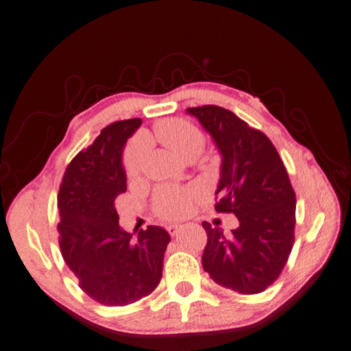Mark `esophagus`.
<instances>
[{"label": "esophagus", "mask_w": 351, "mask_h": 351, "mask_svg": "<svg viewBox=\"0 0 351 351\" xmlns=\"http://www.w3.org/2000/svg\"><path fill=\"white\" fill-rule=\"evenodd\" d=\"M180 229H182V226H178V224H169V226L167 228L168 234H169L171 237H177V234L180 232Z\"/></svg>", "instance_id": "1"}]
</instances>
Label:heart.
<instances>
[{"label": "heart", "mask_w": 351, "mask_h": 351, "mask_svg": "<svg viewBox=\"0 0 351 351\" xmlns=\"http://www.w3.org/2000/svg\"><path fill=\"white\" fill-rule=\"evenodd\" d=\"M154 133L165 147L186 160H194L204 148V134L194 123L184 119H167L158 122L154 127ZM142 165L143 151L141 148L127 153L123 158V171L128 180H136L141 176ZM200 195V189L195 186H160L153 198V210L163 220H180L193 213Z\"/></svg>", "instance_id": "obj_1"}]
</instances>
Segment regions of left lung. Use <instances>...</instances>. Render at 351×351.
<instances>
[{
    "mask_svg": "<svg viewBox=\"0 0 351 351\" xmlns=\"http://www.w3.org/2000/svg\"><path fill=\"white\" fill-rule=\"evenodd\" d=\"M223 156L215 210L235 214L230 235L203 221V269L218 286L261 293L281 275L295 243L296 197L278 151L263 131L218 105L188 108Z\"/></svg>",
    "mask_w": 351,
    "mask_h": 351,
    "instance_id": "1",
    "label": "left lung"
}]
</instances>
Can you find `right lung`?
Wrapping results in <instances>:
<instances>
[{"label":"right lung","mask_w":351,"mask_h":351,"mask_svg":"<svg viewBox=\"0 0 351 351\" xmlns=\"http://www.w3.org/2000/svg\"><path fill=\"white\" fill-rule=\"evenodd\" d=\"M142 119L105 127L90 147L73 157L58 193L59 249L91 300L108 307L133 304L162 280L171 237L158 226L133 235L119 226L116 198L127 193L122 149Z\"/></svg>","instance_id":"right-lung-1"}]
</instances>
